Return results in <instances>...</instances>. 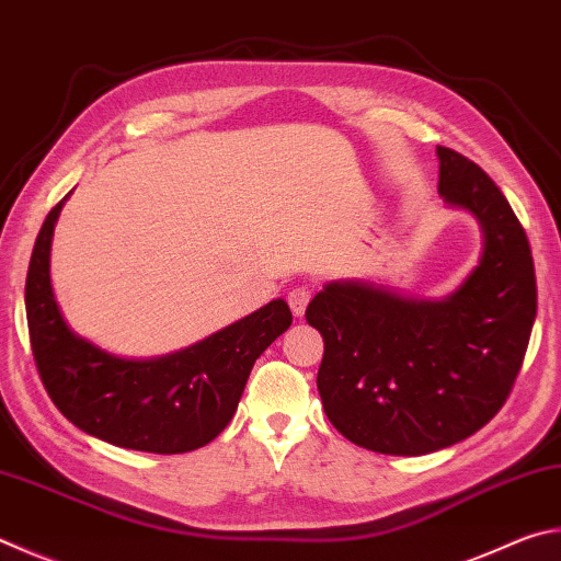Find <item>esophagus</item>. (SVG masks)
<instances>
[{
	"label": "esophagus",
	"instance_id": "34e87169",
	"mask_svg": "<svg viewBox=\"0 0 561 561\" xmlns=\"http://www.w3.org/2000/svg\"><path fill=\"white\" fill-rule=\"evenodd\" d=\"M287 299H289V307H291L294 316H304V311H307L309 301H311V289L309 287H294Z\"/></svg>",
	"mask_w": 561,
	"mask_h": 561
}]
</instances>
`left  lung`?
<instances>
[{
  "instance_id": "left-lung-1",
  "label": "left lung",
  "mask_w": 561,
  "mask_h": 561,
  "mask_svg": "<svg viewBox=\"0 0 561 561\" xmlns=\"http://www.w3.org/2000/svg\"><path fill=\"white\" fill-rule=\"evenodd\" d=\"M439 193L483 230V252L444 299L368 282H329L307 309L323 335L319 394L345 439L390 456L463 442L501 412L537 316L525 228L485 171L436 147Z\"/></svg>"
}]
</instances>
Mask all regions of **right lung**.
Segmentation results:
<instances>
[{
  "mask_svg": "<svg viewBox=\"0 0 561 561\" xmlns=\"http://www.w3.org/2000/svg\"><path fill=\"white\" fill-rule=\"evenodd\" d=\"M66 198L41 226L26 274L41 382L68 422L107 444L149 454L201 449L230 424L254 360L291 325L287 301L274 299L171 355L117 358L73 333L50 287V240Z\"/></svg>",
  "mask_w": 561,
  "mask_h": 561,
  "instance_id": "right-lung-1",
  "label": "right lung"
}]
</instances>
